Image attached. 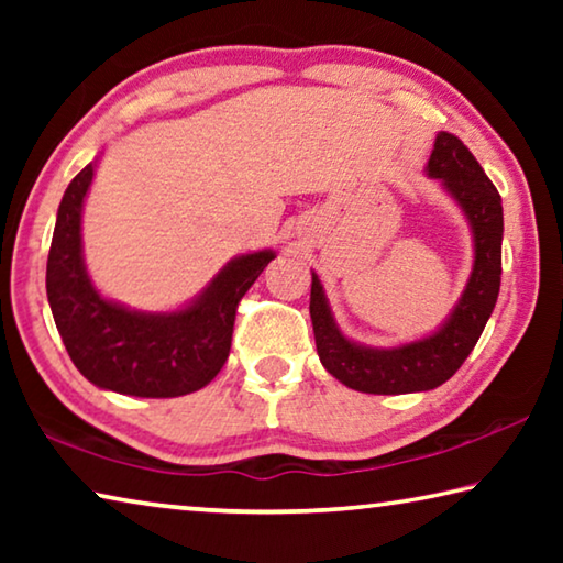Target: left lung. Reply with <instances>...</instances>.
Masks as SVG:
<instances>
[{
    "instance_id": "obj_1",
    "label": "left lung",
    "mask_w": 563,
    "mask_h": 563,
    "mask_svg": "<svg viewBox=\"0 0 563 563\" xmlns=\"http://www.w3.org/2000/svg\"><path fill=\"white\" fill-rule=\"evenodd\" d=\"M427 174L442 180L470 221L474 235V265L460 302L444 325L430 338L399 347H367L342 335L322 283L312 273L310 318L322 367L342 385L367 395L424 393L446 383L470 357L476 340L497 305L501 283V196L454 133L434 139Z\"/></svg>"
}]
</instances>
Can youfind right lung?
I'll return each mask as SVG.
<instances>
[{
  "mask_svg": "<svg viewBox=\"0 0 563 563\" xmlns=\"http://www.w3.org/2000/svg\"><path fill=\"white\" fill-rule=\"evenodd\" d=\"M93 164L74 176L56 213L46 298L76 369L101 389L131 397H180L206 387L231 352L235 310L275 253L238 255L190 305L139 312L101 298L84 265L81 211Z\"/></svg>",
  "mask_w": 563,
  "mask_h": 563,
  "instance_id": "right-lung-1",
  "label": "right lung"
}]
</instances>
